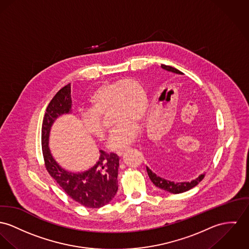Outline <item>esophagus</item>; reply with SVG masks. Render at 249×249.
<instances>
[{"label":"esophagus","instance_id":"esophagus-1","mask_svg":"<svg viewBox=\"0 0 249 249\" xmlns=\"http://www.w3.org/2000/svg\"><path fill=\"white\" fill-rule=\"evenodd\" d=\"M125 151H126V149H121V150H119L118 152H116V154H117L118 156H122V154L124 153Z\"/></svg>","mask_w":249,"mask_h":249}]
</instances>
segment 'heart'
Instances as JSON below:
<instances>
[{
  "mask_svg": "<svg viewBox=\"0 0 249 249\" xmlns=\"http://www.w3.org/2000/svg\"><path fill=\"white\" fill-rule=\"evenodd\" d=\"M147 110L148 96L144 87L135 79L122 78L96 89L89 99V112L81 115V120L89 134L101 139L105 134L102 116L112 112L116 125L108 148L117 151L135 139L137 124L144 119Z\"/></svg>",
  "mask_w": 249,
  "mask_h": 249,
  "instance_id": "b5f03b06",
  "label": "heart"
}]
</instances>
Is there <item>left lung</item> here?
I'll return each mask as SVG.
<instances>
[{
    "mask_svg": "<svg viewBox=\"0 0 249 249\" xmlns=\"http://www.w3.org/2000/svg\"><path fill=\"white\" fill-rule=\"evenodd\" d=\"M161 67L164 70H167L169 72H172V73H176V74H183L182 72H180L179 70L175 69L174 67L169 66V65H165V64H161ZM147 172L149 174L150 179L152 180L153 184L158 187L159 189H162L163 191L166 192H171L173 194H178V193H182V192H188L190 190H192V188H194L195 186H197L205 177V174H201L199 175L196 179L192 180L191 182H182V183H174L172 181L166 180L162 177H160L159 175H157L155 172H153L152 170H150L147 167Z\"/></svg>",
    "mask_w": 249,
    "mask_h": 249,
    "instance_id": "obj_1",
    "label": "left lung"
}]
</instances>
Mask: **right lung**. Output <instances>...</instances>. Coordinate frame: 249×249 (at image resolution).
<instances>
[{"label": "right lung", "instance_id": "right-lung-1", "mask_svg": "<svg viewBox=\"0 0 249 249\" xmlns=\"http://www.w3.org/2000/svg\"><path fill=\"white\" fill-rule=\"evenodd\" d=\"M71 106L69 83L52 98L43 116L41 148L44 165L50 176L70 198L85 208L98 209L109 204L116 194L119 158L115 153L99 151L96 165L84 172H67L57 164L48 147L50 129L59 115L71 113Z\"/></svg>", "mask_w": 249, "mask_h": 249}]
</instances>
